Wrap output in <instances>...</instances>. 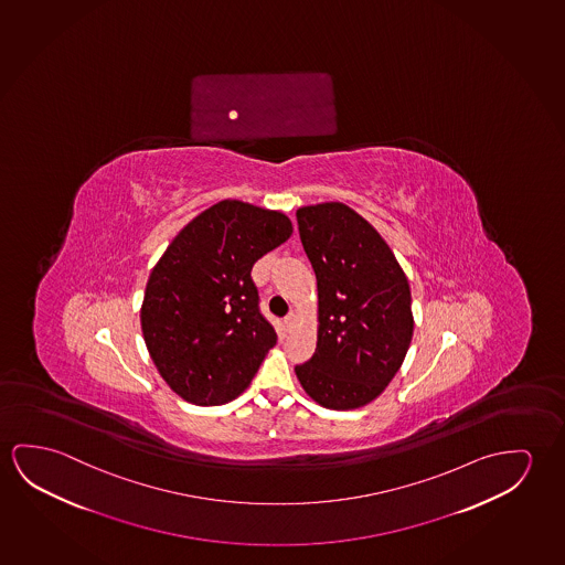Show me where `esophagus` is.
Instances as JSON below:
<instances>
[{"instance_id": "obj_1", "label": "esophagus", "mask_w": 565, "mask_h": 565, "mask_svg": "<svg viewBox=\"0 0 565 565\" xmlns=\"http://www.w3.org/2000/svg\"><path fill=\"white\" fill-rule=\"evenodd\" d=\"M297 317L296 313L287 315L286 319H284V324H286L287 330L294 329L296 327Z\"/></svg>"}]
</instances>
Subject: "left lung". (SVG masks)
Here are the masks:
<instances>
[{
    "mask_svg": "<svg viewBox=\"0 0 565 565\" xmlns=\"http://www.w3.org/2000/svg\"><path fill=\"white\" fill-rule=\"evenodd\" d=\"M297 225L319 289L317 350L296 365L297 377L322 407H364L397 374L413 339L405 271L348 205L301 207Z\"/></svg>",
    "mask_w": 565,
    "mask_h": 565,
    "instance_id": "8db88e82",
    "label": "left lung"
}]
</instances>
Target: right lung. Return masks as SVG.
Wrapping results in <instances>:
<instances>
[{
	"label": "right lung",
	"instance_id": "right-lung-1",
	"mask_svg": "<svg viewBox=\"0 0 565 565\" xmlns=\"http://www.w3.org/2000/svg\"><path fill=\"white\" fill-rule=\"evenodd\" d=\"M291 231L279 211L221 201L183 226L150 271L142 334L158 372L183 399H235L278 342L250 271Z\"/></svg>",
	"mask_w": 565,
	"mask_h": 565
}]
</instances>
